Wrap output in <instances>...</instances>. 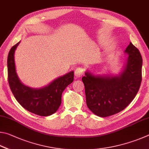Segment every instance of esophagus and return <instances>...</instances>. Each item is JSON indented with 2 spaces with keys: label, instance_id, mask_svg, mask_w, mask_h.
Segmentation results:
<instances>
[{
  "label": "esophagus",
  "instance_id": "34e87169",
  "mask_svg": "<svg viewBox=\"0 0 149 149\" xmlns=\"http://www.w3.org/2000/svg\"><path fill=\"white\" fill-rule=\"evenodd\" d=\"M83 73H84V69L82 67H77L74 71V74L77 78L81 77L83 75Z\"/></svg>",
  "mask_w": 149,
  "mask_h": 149
}]
</instances>
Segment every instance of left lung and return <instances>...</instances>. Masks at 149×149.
I'll return each instance as SVG.
<instances>
[{"mask_svg":"<svg viewBox=\"0 0 149 149\" xmlns=\"http://www.w3.org/2000/svg\"><path fill=\"white\" fill-rule=\"evenodd\" d=\"M124 52L128 56L118 74L96 75L87 70L82 78L88 107L98 116H109L124 110L139 91L142 80L141 55L132 42Z\"/></svg>","mask_w":149,"mask_h":149,"instance_id":"left-lung-1","label":"left lung"}]
</instances>
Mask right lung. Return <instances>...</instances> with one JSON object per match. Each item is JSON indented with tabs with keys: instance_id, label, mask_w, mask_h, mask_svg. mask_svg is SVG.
Returning <instances> with one entry per match:
<instances>
[{
	"instance_id": "add662e5",
	"label": "right lung",
	"mask_w": 149,
	"mask_h": 149,
	"mask_svg": "<svg viewBox=\"0 0 149 149\" xmlns=\"http://www.w3.org/2000/svg\"><path fill=\"white\" fill-rule=\"evenodd\" d=\"M19 43L10 49L8 56V79L10 89L17 102L27 111L41 116L51 115L61 105L63 92L73 82L74 72L58 77L43 88H33L24 85L17 74L14 60L15 50Z\"/></svg>"
}]
</instances>
